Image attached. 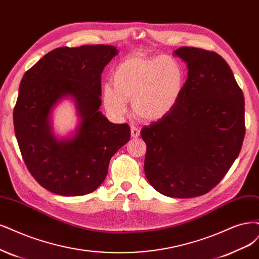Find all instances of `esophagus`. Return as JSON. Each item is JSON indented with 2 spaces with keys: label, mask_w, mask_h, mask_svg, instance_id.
<instances>
[{
  "label": "esophagus",
  "mask_w": 259,
  "mask_h": 259,
  "mask_svg": "<svg viewBox=\"0 0 259 259\" xmlns=\"http://www.w3.org/2000/svg\"><path fill=\"white\" fill-rule=\"evenodd\" d=\"M131 134H132L133 138H138L139 135H140V130L135 125H132L131 126Z\"/></svg>",
  "instance_id": "34e87169"
}]
</instances>
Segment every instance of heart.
Here are the masks:
<instances>
[{
  "instance_id": "obj_1",
  "label": "heart",
  "mask_w": 259,
  "mask_h": 259,
  "mask_svg": "<svg viewBox=\"0 0 259 259\" xmlns=\"http://www.w3.org/2000/svg\"><path fill=\"white\" fill-rule=\"evenodd\" d=\"M184 87V70L170 57L127 58L114 68L112 85L103 90L105 108L114 117L126 112V102L139 118L156 121L172 110Z\"/></svg>"
}]
</instances>
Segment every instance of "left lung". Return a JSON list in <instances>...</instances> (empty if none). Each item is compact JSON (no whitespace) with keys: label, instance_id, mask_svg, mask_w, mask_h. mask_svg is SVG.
<instances>
[{"label":"left lung","instance_id":"1","mask_svg":"<svg viewBox=\"0 0 259 259\" xmlns=\"http://www.w3.org/2000/svg\"><path fill=\"white\" fill-rule=\"evenodd\" d=\"M187 79L164 118L141 130L145 174L165 196L207 194L228 172L245 135L244 96L226 61L214 51L181 47Z\"/></svg>","mask_w":259,"mask_h":259}]
</instances>
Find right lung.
I'll use <instances>...</instances> for the list:
<instances>
[{
	"instance_id": "add662e5",
	"label": "right lung",
	"mask_w": 259,
	"mask_h": 259,
	"mask_svg": "<svg viewBox=\"0 0 259 259\" xmlns=\"http://www.w3.org/2000/svg\"><path fill=\"white\" fill-rule=\"evenodd\" d=\"M117 53L109 45L60 47L21 79L14 108L15 135L28 170L49 192L62 196L94 192L105 180L110 158L131 138L128 124H113L99 110L101 75ZM68 95L74 97L82 121L75 137L57 141L49 115Z\"/></svg>"
}]
</instances>
